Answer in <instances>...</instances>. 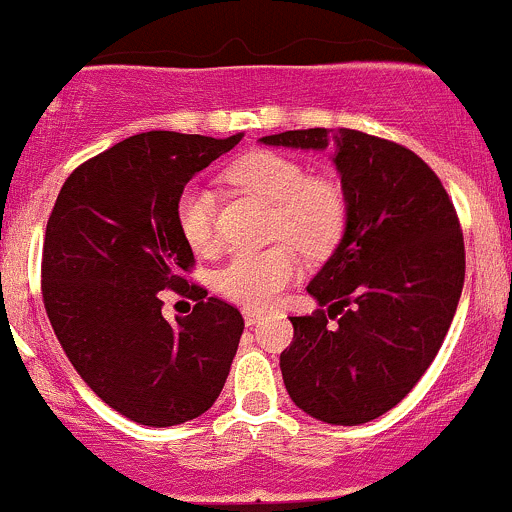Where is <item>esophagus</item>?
<instances>
[{"label":"esophagus","mask_w":512,"mask_h":512,"mask_svg":"<svg viewBox=\"0 0 512 512\" xmlns=\"http://www.w3.org/2000/svg\"><path fill=\"white\" fill-rule=\"evenodd\" d=\"M242 317H245L247 327H255V324L262 319V314L260 312H252V309H245V312H242Z\"/></svg>","instance_id":"34e87169"}]
</instances>
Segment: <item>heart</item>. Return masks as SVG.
Returning <instances> with one entry per match:
<instances>
[{
    "label": "heart",
    "mask_w": 512,
    "mask_h": 512,
    "mask_svg": "<svg viewBox=\"0 0 512 512\" xmlns=\"http://www.w3.org/2000/svg\"><path fill=\"white\" fill-rule=\"evenodd\" d=\"M230 180L272 205V237L292 241L317 260L339 245L347 225V203L337 183L309 178L299 160L272 151L247 153L227 170ZM183 240L198 255L215 250V198L203 185H188L175 205ZM299 275V257L286 242L265 250L235 252L215 272V289L247 309H267Z\"/></svg>",
    "instance_id": "heart-1"
}]
</instances>
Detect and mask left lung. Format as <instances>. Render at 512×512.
Returning <instances> with one entry per match:
<instances>
[{"instance_id":"left-lung-1","label":"left lung","mask_w":512,"mask_h":512,"mask_svg":"<svg viewBox=\"0 0 512 512\" xmlns=\"http://www.w3.org/2000/svg\"><path fill=\"white\" fill-rule=\"evenodd\" d=\"M260 143L334 148L347 203L342 240L307 285L327 309L289 317L294 342L280 356L289 399L334 426L374 421L414 389L453 322L466 277L456 210L438 175L399 143L352 128Z\"/></svg>"}]
</instances>
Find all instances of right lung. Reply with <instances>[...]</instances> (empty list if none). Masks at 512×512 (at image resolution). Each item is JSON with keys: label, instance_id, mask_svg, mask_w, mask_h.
<instances>
[{"label": "right lung", "instance_id": "right-lung-1", "mask_svg": "<svg viewBox=\"0 0 512 512\" xmlns=\"http://www.w3.org/2000/svg\"><path fill=\"white\" fill-rule=\"evenodd\" d=\"M230 138L148 131L66 178L44 237L41 294L81 379L141 426H175L215 404L235 359L242 314L183 280L193 250L175 220L188 180L232 151ZM199 299L168 323L158 291Z\"/></svg>", "mask_w": 512, "mask_h": 512}]
</instances>
